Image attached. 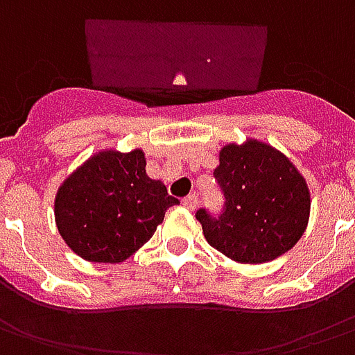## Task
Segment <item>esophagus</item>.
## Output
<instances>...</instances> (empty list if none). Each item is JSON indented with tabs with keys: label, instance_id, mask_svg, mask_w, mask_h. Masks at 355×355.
I'll return each instance as SVG.
<instances>
[{
	"label": "esophagus",
	"instance_id": "1",
	"mask_svg": "<svg viewBox=\"0 0 355 355\" xmlns=\"http://www.w3.org/2000/svg\"><path fill=\"white\" fill-rule=\"evenodd\" d=\"M183 206H185L187 209H191V211H193V209H196V206H198V196L189 195L187 198H183Z\"/></svg>",
	"mask_w": 355,
	"mask_h": 355
}]
</instances>
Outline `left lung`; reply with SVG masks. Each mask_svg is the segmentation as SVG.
Returning a JSON list of instances; mask_svg holds the SVG:
<instances>
[{"label": "left lung", "mask_w": 355, "mask_h": 355, "mask_svg": "<svg viewBox=\"0 0 355 355\" xmlns=\"http://www.w3.org/2000/svg\"><path fill=\"white\" fill-rule=\"evenodd\" d=\"M225 209L196 211L208 244L229 259L259 265L280 257L306 231L310 191L284 153L259 139L227 144L214 170Z\"/></svg>", "instance_id": "1"}]
</instances>
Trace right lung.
<instances>
[{
    "label": "right lung",
    "instance_id": "1",
    "mask_svg": "<svg viewBox=\"0 0 355 355\" xmlns=\"http://www.w3.org/2000/svg\"><path fill=\"white\" fill-rule=\"evenodd\" d=\"M178 198L146 174L141 149H105L64 180L54 221L64 242L90 263H123L155 234Z\"/></svg>",
    "mask_w": 355,
    "mask_h": 355
}]
</instances>
